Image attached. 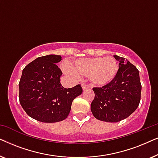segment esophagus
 I'll use <instances>...</instances> for the list:
<instances>
[{
    "instance_id": "34e87169",
    "label": "esophagus",
    "mask_w": 158,
    "mask_h": 158,
    "mask_svg": "<svg viewBox=\"0 0 158 158\" xmlns=\"http://www.w3.org/2000/svg\"><path fill=\"white\" fill-rule=\"evenodd\" d=\"M82 88H83V90H85L88 89L89 88H88V85H85V84H83V85H82Z\"/></svg>"
}]
</instances>
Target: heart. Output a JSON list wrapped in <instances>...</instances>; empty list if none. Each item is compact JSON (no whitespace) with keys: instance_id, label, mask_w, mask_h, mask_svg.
Listing matches in <instances>:
<instances>
[{"instance_id":"obj_1","label":"heart","mask_w":158,"mask_h":158,"mask_svg":"<svg viewBox=\"0 0 158 158\" xmlns=\"http://www.w3.org/2000/svg\"><path fill=\"white\" fill-rule=\"evenodd\" d=\"M71 68L68 64L62 65L66 75L76 77L79 75H88L90 83L96 86H104L114 81L118 67L113 57H85L73 60Z\"/></svg>"}]
</instances>
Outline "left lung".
I'll return each mask as SVG.
<instances>
[{
  "mask_svg": "<svg viewBox=\"0 0 158 158\" xmlns=\"http://www.w3.org/2000/svg\"><path fill=\"white\" fill-rule=\"evenodd\" d=\"M119 62L114 81L102 88H94L95 98L90 105L94 117L106 122H118L137 109L142 85L139 70L125 58L114 55Z\"/></svg>",
  "mask_w": 158,
  "mask_h": 158,
  "instance_id": "obj_1",
  "label": "left lung"
}]
</instances>
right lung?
<instances>
[{
  "label": "right lung",
  "mask_w": 158,
  "mask_h": 158,
  "mask_svg": "<svg viewBox=\"0 0 158 158\" xmlns=\"http://www.w3.org/2000/svg\"><path fill=\"white\" fill-rule=\"evenodd\" d=\"M60 55L36 58L23 68L19 82V101L30 117L44 123L61 122L68 117L73 101L83 92L81 85L64 88L62 71L57 63Z\"/></svg>",
  "instance_id": "obj_1"
}]
</instances>
